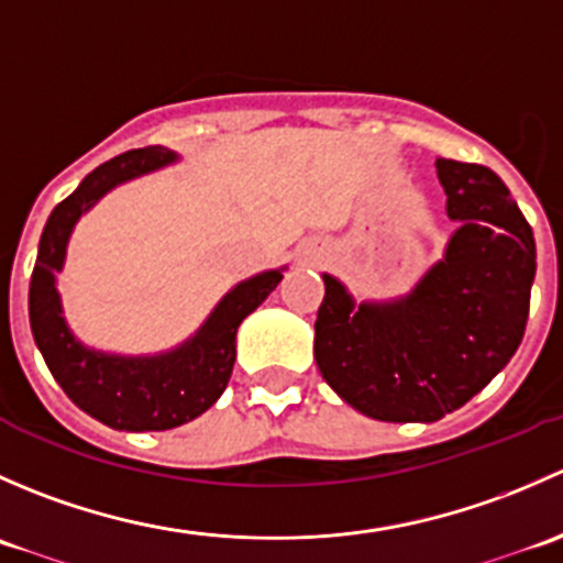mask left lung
Wrapping results in <instances>:
<instances>
[{
	"instance_id": "1",
	"label": "left lung",
	"mask_w": 563,
	"mask_h": 563,
	"mask_svg": "<svg viewBox=\"0 0 563 563\" xmlns=\"http://www.w3.org/2000/svg\"><path fill=\"white\" fill-rule=\"evenodd\" d=\"M460 229L395 305H360L323 275L316 365L349 406L382 422H439L507 365L523 340L537 272L531 225L490 168L439 157Z\"/></svg>"
}]
</instances>
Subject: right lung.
<instances>
[{"label":"right lung","mask_w":563,"mask_h":563,"mask_svg":"<svg viewBox=\"0 0 563 563\" xmlns=\"http://www.w3.org/2000/svg\"><path fill=\"white\" fill-rule=\"evenodd\" d=\"M172 161L174 152L144 146L95 168L76 192L54 207L40 236L32 272L30 323L51 376L81 411L113 430H172L207 411L223 395L234 371L236 329L242 318L253 313L283 280V272H264L236 286L190 343L152 360L95 354L67 332L54 272L62 269L67 236L76 220L113 185Z\"/></svg>","instance_id":"1"}]
</instances>
